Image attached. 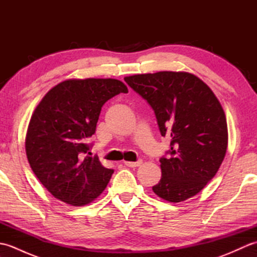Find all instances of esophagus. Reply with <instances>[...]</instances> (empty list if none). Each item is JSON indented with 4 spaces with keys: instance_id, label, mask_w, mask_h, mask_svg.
I'll use <instances>...</instances> for the list:
<instances>
[{
    "instance_id": "esophagus-1",
    "label": "esophagus",
    "mask_w": 257,
    "mask_h": 257,
    "mask_svg": "<svg viewBox=\"0 0 257 257\" xmlns=\"http://www.w3.org/2000/svg\"><path fill=\"white\" fill-rule=\"evenodd\" d=\"M124 166L130 167V168H136V167H139L143 165V160H138L137 162H132V161H124Z\"/></svg>"
}]
</instances>
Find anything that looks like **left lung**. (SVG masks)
<instances>
[{
	"label": "left lung",
	"instance_id": "left-lung-1",
	"mask_svg": "<svg viewBox=\"0 0 257 257\" xmlns=\"http://www.w3.org/2000/svg\"><path fill=\"white\" fill-rule=\"evenodd\" d=\"M124 81L154 109L162 137H171L170 156L160 159L162 176L152 190L172 203L192 198L215 176L226 154L227 123L219 99L187 72L138 74Z\"/></svg>",
	"mask_w": 257,
	"mask_h": 257
}]
</instances>
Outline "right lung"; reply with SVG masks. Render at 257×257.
<instances>
[{
  "mask_svg": "<svg viewBox=\"0 0 257 257\" xmlns=\"http://www.w3.org/2000/svg\"><path fill=\"white\" fill-rule=\"evenodd\" d=\"M120 92L128 88L118 79H66L48 90L35 108L26 132V157L54 198L81 206L106 189L113 170L97 156L84 155L102 105Z\"/></svg>",
  "mask_w": 257,
  "mask_h": 257,
  "instance_id": "obj_1",
  "label": "right lung"
}]
</instances>
